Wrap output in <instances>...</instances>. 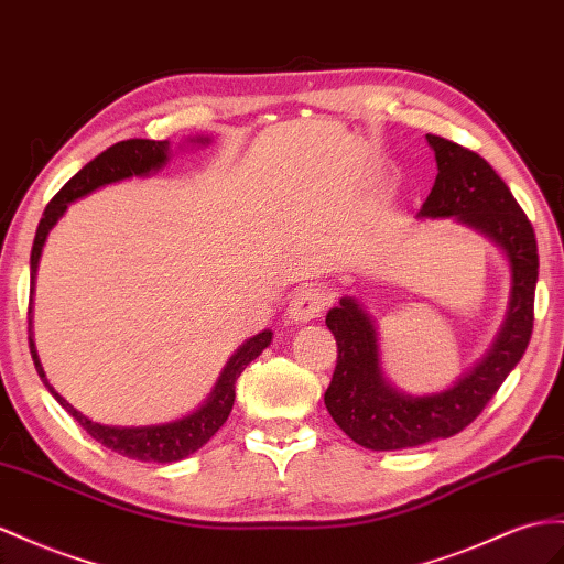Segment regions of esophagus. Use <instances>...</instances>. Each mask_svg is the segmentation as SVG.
<instances>
[{
    "label": "esophagus",
    "instance_id": "34e87169",
    "mask_svg": "<svg viewBox=\"0 0 564 564\" xmlns=\"http://www.w3.org/2000/svg\"><path fill=\"white\" fill-rule=\"evenodd\" d=\"M328 305V295L322 291V288H300V291L293 293L291 302H288V319L295 324H307L316 316H322L324 307Z\"/></svg>",
    "mask_w": 564,
    "mask_h": 564
}]
</instances>
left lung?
Segmentation results:
<instances>
[{
  "label": "left lung",
  "instance_id": "left-lung-1",
  "mask_svg": "<svg viewBox=\"0 0 564 564\" xmlns=\"http://www.w3.org/2000/svg\"><path fill=\"white\" fill-rule=\"evenodd\" d=\"M438 176L420 209L422 219H455L505 252L512 271L510 305L486 357L443 393L408 395L386 381L371 316L355 297L328 310L326 326L338 345L334 379L324 402L334 422L369 451H402L451 438L484 412L522 359L533 330L539 248L531 221L510 187L484 156L441 135H426Z\"/></svg>",
  "mask_w": 564,
  "mask_h": 564
}]
</instances>
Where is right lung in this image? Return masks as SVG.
Here are the masks:
<instances>
[{"label": "right lung", "mask_w": 564, "mask_h": 564, "mask_svg": "<svg viewBox=\"0 0 564 564\" xmlns=\"http://www.w3.org/2000/svg\"><path fill=\"white\" fill-rule=\"evenodd\" d=\"M193 142L207 144L209 138H197ZM166 162H169V140L133 138V140H121L117 144H111L109 150H105L102 154L95 156L93 162L85 164L76 176L52 197L45 214H42L35 242H33V252H31V283L35 285L37 262H40L42 248H45L50 230L54 228L56 221L62 219L70 202L90 195L93 191H97V187L109 185V183L133 178V176H148V173L162 169ZM31 314H33V302L31 307H28V340H31V355H33L35 369L40 373L42 383L50 388L54 400L59 402V405L74 416V420L88 431L97 443L107 445L109 451L119 453L123 457L140 459V462H162V465L193 455L224 426L230 410H234L238 377L245 371V367L252 362V359H257L264 348H269L271 336H273L271 330H262V334H257L248 343H242L238 352L226 362L221 377L216 381L214 391L209 393L205 405L197 408L193 414L183 416V420L169 422V424H152V426H107V424H97L88 420V416L78 412L74 405H68V402L50 386L33 343Z\"/></svg>", "instance_id": "add662e5"}]
</instances>
